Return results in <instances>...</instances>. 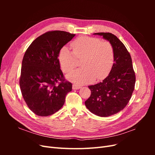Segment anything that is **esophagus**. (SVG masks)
<instances>
[{
    "label": "esophagus",
    "mask_w": 155,
    "mask_h": 155,
    "mask_svg": "<svg viewBox=\"0 0 155 155\" xmlns=\"http://www.w3.org/2000/svg\"><path fill=\"white\" fill-rule=\"evenodd\" d=\"M81 87L79 85H76V84H74V85H72V88L74 89V90H77V89H79Z\"/></svg>",
    "instance_id": "34e87169"
}]
</instances>
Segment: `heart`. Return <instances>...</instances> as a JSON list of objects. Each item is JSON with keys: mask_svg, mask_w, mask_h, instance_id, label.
<instances>
[{"mask_svg": "<svg viewBox=\"0 0 155 155\" xmlns=\"http://www.w3.org/2000/svg\"><path fill=\"white\" fill-rule=\"evenodd\" d=\"M73 53L67 46L59 50L58 60L63 72L68 73L76 67L77 59H82L83 68L68 74L67 78L76 84L91 83L96 78L104 79L109 74L114 63V50L108 41H101L96 37L82 36L71 44Z\"/></svg>", "mask_w": 155, "mask_h": 155, "instance_id": "obj_1", "label": "heart"}]
</instances>
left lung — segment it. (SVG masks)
I'll return each mask as SVG.
<instances>
[{"label": "left lung", "mask_w": 155, "mask_h": 155, "mask_svg": "<svg viewBox=\"0 0 155 155\" xmlns=\"http://www.w3.org/2000/svg\"><path fill=\"white\" fill-rule=\"evenodd\" d=\"M94 34L110 42L114 50V64L103 81L88 86L91 94L85 104L93 114L107 117L118 113L127 105L134 89L135 72L130 55L118 37L109 32Z\"/></svg>", "instance_id": "left-lung-1"}]
</instances>
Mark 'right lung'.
Listing matches in <instances>:
<instances>
[{"instance_id":"obj_1","label":"right lung","mask_w":155,"mask_h":155,"mask_svg":"<svg viewBox=\"0 0 155 155\" xmlns=\"http://www.w3.org/2000/svg\"><path fill=\"white\" fill-rule=\"evenodd\" d=\"M76 34L55 30L36 38L23 57L19 85L29 109L48 116L63 107L72 83L64 79L58 60L59 50Z\"/></svg>"}]
</instances>
